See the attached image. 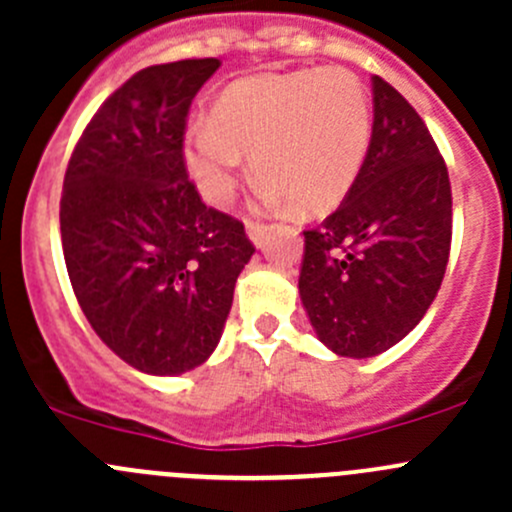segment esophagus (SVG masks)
Here are the masks:
<instances>
[{
    "label": "esophagus",
    "instance_id": "34e87169",
    "mask_svg": "<svg viewBox=\"0 0 512 512\" xmlns=\"http://www.w3.org/2000/svg\"><path fill=\"white\" fill-rule=\"evenodd\" d=\"M272 227L265 223H255V220H247V237L255 242V247H265L267 235H270Z\"/></svg>",
    "mask_w": 512,
    "mask_h": 512
}]
</instances>
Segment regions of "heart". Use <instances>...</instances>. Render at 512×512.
I'll return each mask as SVG.
<instances>
[{"label": "heart", "mask_w": 512, "mask_h": 512, "mask_svg": "<svg viewBox=\"0 0 512 512\" xmlns=\"http://www.w3.org/2000/svg\"><path fill=\"white\" fill-rule=\"evenodd\" d=\"M371 143L364 84L347 69L252 76L230 84L210 123L185 131L183 160L200 195L225 208L252 156L270 203L304 215L337 208L354 188Z\"/></svg>", "instance_id": "obj_1"}]
</instances>
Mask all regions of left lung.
I'll return each instance as SVG.
<instances>
[{
    "label": "left lung",
    "instance_id": "1",
    "mask_svg": "<svg viewBox=\"0 0 512 512\" xmlns=\"http://www.w3.org/2000/svg\"><path fill=\"white\" fill-rule=\"evenodd\" d=\"M374 126L344 203L304 232L299 297L319 342L366 359L428 312L451 252V183L426 123L374 76Z\"/></svg>",
    "mask_w": 512,
    "mask_h": 512
}]
</instances>
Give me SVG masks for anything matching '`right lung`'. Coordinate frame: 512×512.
<instances>
[{"label":"right lung","mask_w":512,"mask_h":512,"mask_svg":"<svg viewBox=\"0 0 512 512\" xmlns=\"http://www.w3.org/2000/svg\"><path fill=\"white\" fill-rule=\"evenodd\" d=\"M220 59L148 66L81 133L61 193L71 287L118 359L178 376L215 352L252 242L188 180L185 118Z\"/></svg>","instance_id":"add662e5"}]
</instances>
